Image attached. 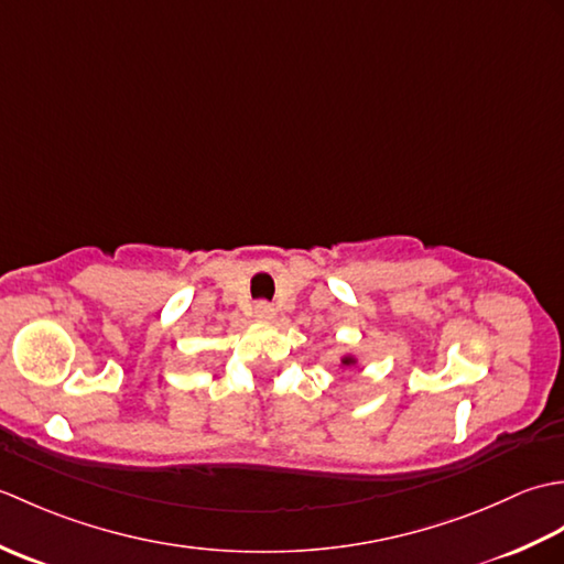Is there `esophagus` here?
I'll list each match as a JSON object with an SVG mask.
<instances>
[{
	"instance_id": "obj_1",
	"label": "esophagus",
	"mask_w": 564,
	"mask_h": 564,
	"mask_svg": "<svg viewBox=\"0 0 564 564\" xmlns=\"http://www.w3.org/2000/svg\"><path fill=\"white\" fill-rule=\"evenodd\" d=\"M273 315H275V310H273V305H271V303H267V301H259V303L254 305V317H257V319H261V322H269V319H273Z\"/></svg>"
}]
</instances>
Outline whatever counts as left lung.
<instances>
[{
  "label": "left lung",
  "instance_id": "left-lung-1",
  "mask_svg": "<svg viewBox=\"0 0 564 564\" xmlns=\"http://www.w3.org/2000/svg\"><path fill=\"white\" fill-rule=\"evenodd\" d=\"M344 364H349V358H344Z\"/></svg>",
  "mask_w": 564,
  "mask_h": 564
}]
</instances>
